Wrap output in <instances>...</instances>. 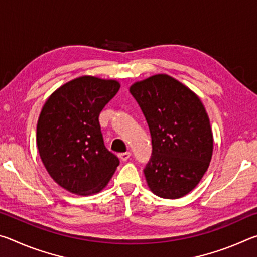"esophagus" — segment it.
Wrapping results in <instances>:
<instances>
[{
    "instance_id": "obj_1",
    "label": "esophagus",
    "mask_w": 257,
    "mask_h": 257,
    "mask_svg": "<svg viewBox=\"0 0 257 257\" xmlns=\"http://www.w3.org/2000/svg\"><path fill=\"white\" fill-rule=\"evenodd\" d=\"M130 155H132V153H130V152H125V153L119 154V158H120L121 161H123V162H125V161H127L130 158Z\"/></svg>"
}]
</instances>
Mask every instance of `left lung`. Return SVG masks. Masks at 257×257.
<instances>
[{"label":"left lung","instance_id":"1","mask_svg":"<svg viewBox=\"0 0 257 257\" xmlns=\"http://www.w3.org/2000/svg\"><path fill=\"white\" fill-rule=\"evenodd\" d=\"M129 92L152 136L153 153L144 170L147 186L159 197H184L199 184L213 154V133L201 98L165 73L134 82Z\"/></svg>","mask_w":257,"mask_h":257}]
</instances>
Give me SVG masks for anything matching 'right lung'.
Listing matches in <instances>:
<instances>
[{
	"instance_id": "add662e5",
	"label": "right lung",
	"mask_w": 257,
	"mask_h": 257,
	"mask_svg": "<svg viewBox=\"0 0 257 257\" xmlns=\"http://www.w3.org/2000/svg\"><path fill=\"white\" fill-rule=\"evenodd\" d=\"M120 82L81 76L60 86L42 107L36 142L52 179L72 194L89 196L105 188L119 159L103 142L98 115Z\"/></svg>"
}]
</instances>
